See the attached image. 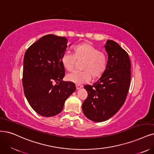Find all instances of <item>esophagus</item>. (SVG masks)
<instances>
[{"label": "esophagus", "mask_w": 154, "mask_h": 154, "mask_svg": "<svg viewBox=\"0 0 154 154\" xmlns=\"http://www.w3.org/2000/svg\"><path fill=\"white\" fill-rule=\"evenodd\" d=\"M81 88H82V86H81V85H79V84L76 85V89H77V90H79V89H81Z\"/></svg>", "instance_id": "1"}]
</instances>
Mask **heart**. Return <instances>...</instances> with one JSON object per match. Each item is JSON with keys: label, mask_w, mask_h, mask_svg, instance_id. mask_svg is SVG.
<instances>
[{"label": "heart", "mask_w": 154, "mask_h": 154, "mask_svg": "<svg viewBox=\"0 0 154 154\" xmlns=\"http://www.w3.org/2000/svg\"><path fill=\"white\" fill-rule=\"evenodd\" d=\"M84 60L82 72H73L66 75L71 82L81 84L88 82L91 78L96 79L104 73L107 65V58L105 53L89 42H82L73 48V54H63L61 63L65 69L71 72L75 67V61Z\"/></svg>", "instance_id": "heart-1"}]
</instances>
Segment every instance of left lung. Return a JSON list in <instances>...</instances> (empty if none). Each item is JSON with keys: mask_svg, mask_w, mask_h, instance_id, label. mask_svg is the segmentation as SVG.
Masks as SVG:
<instances>
[{"mask_svg": "<svg viewBox=\"0 0 154 154\" xmlns=\"http://www.w3.org/2000/svg\"><path fill=\"white\" fill-rule=\"evenodd\" d=\"M105 48L108 54L105 71L92 86H84L88 95L82 106L85 116L97 122L108 120L120 110L131 81V62L126 51L112 40H107Z\"/></svg>", "mask_w": 154, "mask_h": 154, "instance_id": "left-lung-1", "label": "left lung"}]
</instances>
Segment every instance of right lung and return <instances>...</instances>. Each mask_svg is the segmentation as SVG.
<instances>
[{
	"instance_id": "add662e5",
	"label": "right lung",
	"mask_w": 154,
	"mask_h": 154,
	"mask_svg": "<svg viewBox=\"0 0 154 154\" xmlns=\"http://www.w3.org/2000/svg\"><path fill=\"white\" fill-rule=\"evenodd\" d=\"M67 44L65 37L49 34L31 45L25 54L24 93L32 109L43 117L60 113L76 89L74 83L63 81L65 70L61 59Z\"/></svg>"
}]
</instances>
